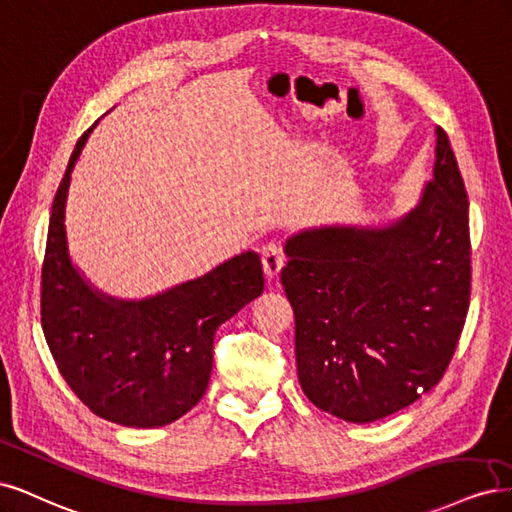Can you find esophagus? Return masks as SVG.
<instances>
[{
    "mask_svg": "<svg viewBox=\"0 0 512 512\" xmlns=\"http://www.w3.org/2000/svg\"><path fill=\"white\" fill-rule=\"evenodd\" d=\"M285 261H287L285 251H283V246H280L278 242H268V244L261 249L263 272H266L268 278H276L278 272L283 270Z\"/></svg>",
    "mask_w": 512,
    "mask_h": 512,
    "instance_id": "esophagus-1",
    "label": "esophagus"
}]
</instances>
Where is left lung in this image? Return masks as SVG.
Wrapping results in <instances>:
<instances>
[{
    "label": "left lung",
    "mask_w": 512,
    "mask_h": 512,
    "mask_svg": "<svg viewBox=\"0 0 512 512\" xmlns=\"http://www.w3.org/2000/svg\"><path fill=\"white\" fill-rule=\"evenodd\" d=\"M470 253L464 178L440 127L434 176L404 217L287 238L280 283L306 398L338 419L372 423L436 387L466 323Z\"/></svg>",
    "instance_id": "8db88e82"
}]
</instances>
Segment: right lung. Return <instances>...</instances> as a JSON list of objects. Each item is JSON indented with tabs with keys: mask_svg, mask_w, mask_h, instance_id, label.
I'll return each mask as SVG.
<instances>
[{
	"mask_svg": "<svg viewBox=\"0 0 512 512\" xmlns=\"http://www.w3.org/2000/svg\"><path fill=\"white\" fill-rule=\"evenodd\" d=\"M95 127V125H93ZM76 142L48 225L42 329L55 364L80 402L125 427H161L189 412L208 387L212 340L263 291L261 259L246 251L208 274L144 300L95 289L70 257L65 202L89 134Z\"/></svg>",
	"mask_w": 512,
	"mask_h": 512,
	"instance_id": "add662e5",
	"label": "right lung"
}]
</instances>
